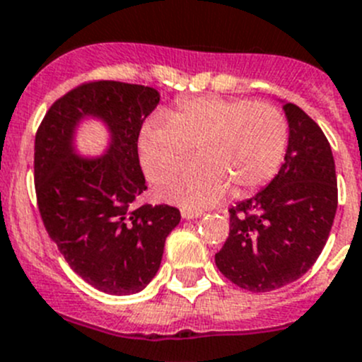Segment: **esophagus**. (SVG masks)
I'll return each instance as SVG.
<instances>
[{"label":"esophagus","instance_id":"obj_1","mask_svg":"<svg viewBox=\"0 0 362 362\" xmlns=\"http://www.w3.org/2000/svg\"><path fill=\"white\" fill-rule=\"evenodd\" d=\"M180 214L184 219H194V218H200L204 212L197 211V209H189V207H182L180 209Z\"/></svg>","mask_w":362,"mask_h":362}]
</instances>
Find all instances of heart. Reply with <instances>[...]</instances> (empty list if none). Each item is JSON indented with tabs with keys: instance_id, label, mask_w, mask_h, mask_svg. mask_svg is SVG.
Returning <instances> with one entry per match:
<instances>
[{
	"instance_id": "heart-1",
	"label": "heart",
	"mask_w": 362,
	"mask_h": 362,
	"mask_svg": "<svg viewBox=\"0 0 362 362\" xmlns=\"http://www.w3.org/2000/svg\"><path fill=\"white\" fill-rule=\"evenodd\" d=\"M288 119L276 107L248 98H180L148 117L137 134L144 173L158 180L194 147L199 160L160 180L157 194L182 207L218 204L230 191L245 197L268 184L288 150Z\"/></svg>"
}]
</instances>
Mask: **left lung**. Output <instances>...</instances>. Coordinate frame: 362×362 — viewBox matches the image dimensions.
<instances>
[{"label":"left lung","instance_id":"8db88e82","mask_svg":"<svg viewBox=\"0 0 362 362\" xmlns=\"http://www.w3.org/2000/svg\"><path fill=\"white\" fill-rule=\"evenodd\" d=\"M289 144L279 175L230 212V232L216 266L253 293L298 280L320 257L337 209L336 165L318 123L298 105H284Z\"/></svg>","mask_w":362,"mask_h":362}]
</instances>
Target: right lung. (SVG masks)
<instances>
[{"label": "right lung", "mask_w": 362, "mask_h": 362, "mask_svg": "<svg viewBox=\"0 0 362 362\" xmlns=\"http://www.w3.org/2000/svg\"><path fill=\"white\" fill-rule=\"evenodd\" d=\"M153 87L94 80L55 101L35 134L37 207L74 273L107 295H134L160 268L165 238L180 223L171 205H137L146 191L137 134L157 107ZM100 117L113 141L100 159L72 151V130Z\"/></svg>", "instance_id": "right-lung-1"}]
</instances>
